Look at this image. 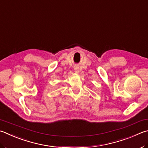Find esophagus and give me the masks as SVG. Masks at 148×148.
<instances>
[{"mask_svg": "<svg viewBox=\"0 0 148 148\" xmlns=\"http://www.w3.org/2000/svg\"><path fill=\"white\" fill-rule=\"evenodd\" d=\"M74 71H75V72H76V73H79V66H74Z\"/></svg>", "mask_w": 148, "mask_h": 148, "instance_id": "obj_1", "label": "esophagus"}]
</instances>
